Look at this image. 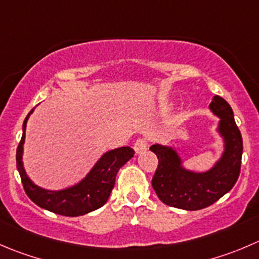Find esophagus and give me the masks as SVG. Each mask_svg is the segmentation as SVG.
I'll list each match as a JSON object with an SVG mask.
<instances>
[{
    "mask_svg": "<svg viewBox=\"0 0 259 259\" xmlns=\"http://www.w3.org/2000/svg\"><path fill=\"white\" fill-rule=\"evenodd\" d=\"M148 148V143L145 139H138L134 144V150L137 154H142L143 152H145Z\"/></svg>",
    "mask_w": 259,
    "mask_h": 259,
    "instance_id": "34e87169",
    "label": "esophagus"
}]
</instances>
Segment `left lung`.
Wrapping results in <instances>:
<instances>
[{
    "instance_id": "8db88e82",
    "label": "left lung",
    "mask_w": 259,
    "mask_h": 259,
    "mask_svg": "<svg viewBox=\"0 0 259 259\" xmlns=\"http://www.w3.org/2000/svg\"><path fill=\"white\" fill-rule=\"evenodd\" d=\"M210 110L220 119L218 132L224 139L222 157L206 172L186 169L173 148L154 144L150 150L157 155L158 167L152 186L163 204L182 210H201L229 192L240 173L243 139L230 105L214 96Z\"/></svg>"
}]
</instances>
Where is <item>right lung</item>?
I'll use <instances>...</instances> for the list:
<instances>
[{"label":"right lung","mask_w":259,"mask_h":259,"mask_svg":"<svg viewBox=\"0 0 259 259\" xmlns=\"http://www.w3.org/2000/svg\"><path fill=\"white\" fill-rule=\"evenodd\" d=\"M27 114L22 124V137L16 150V165L21 177L22 186L34 204L45 210L63 217H81L106 204L115 186V178L120 168L134 155L130 147H121L105 153L89 175L72 187L59 191H50L35 185L26 175L22 164V150L25 143V130L29 116Z\"/></svg>","instance_id":"obj_1"}]
</instances>
